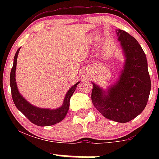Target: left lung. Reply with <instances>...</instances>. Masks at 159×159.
Wrapping results in <instances>:
<instances>
[{"instance_id": "obj_1", "label": "left lung", "mask_w": 159, "mask_h": 159, "mask_svg": "<svg viewBox=\"0 0 159 159\" xmlns=\"http://www.w3.org/2000/svg\"><path fill=\"white\" fill-rule=\"evenodd\" d=\"M125 57L123 68L114 84L106 90L92 82L91 98L107 119L127 123L145 108L151 90L147 57L138 42L124 30H116Z\"/></svg>"}]
</instances>
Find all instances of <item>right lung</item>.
Wrapping results in <instances>:
<instances>
[{"mask_svg":"<svg viewBox=\"0 0 159 159\" xmlns=\"http://www.w3.org/2000/svg\"><path fill=\"white\" fill-rule=\"evenodd\" d=\"M19 48L16 52L15 57H14V61L12 68L11 69L10 83L11 87V92H12V97L14 104L19 110L21 111L25 116L30 120L31 123L35 124L39 126H48L54 124L60 123L65 118L66 115L69 111V101L72 97V94L74 93L77 85L80 83V81L72 86L68 90L66 94L63 102L61 107L56 109L50 108H41L33 105L29 102H27L25 98L20 94L18 90L17 84L16 81V64H17V57L19 55L20 50Z\"/></svg>","mask_w":159,"mask_h":159,"instance_id":"obj_1","label":"right lung"}]
</instances>
